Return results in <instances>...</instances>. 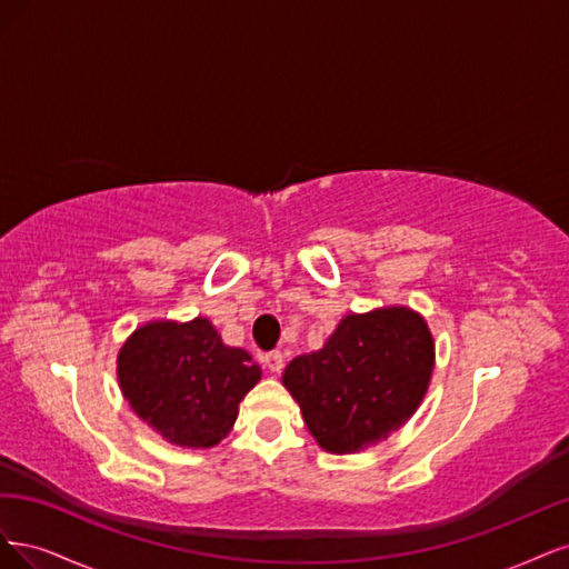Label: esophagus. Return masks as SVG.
<instances>
[{"label":"esophagus","mask_w":569,"mask_h":569,"mask_svg":"<svg viewBox=\"0 0 569 569\" xmlns=\"http://www.w3.org/2000/svg\"><path fill=\"white\" fill-rule=\"evenodd\" d=\"M264 366H267V369H269L271 373H279V371L283 369V355H281L279 350L267 352V355H264Z\"/></svg>","instance_id":"1"}]
</instances>
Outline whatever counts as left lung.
Returning <instances> with one entry per match:
<instances>
[{
	"label": "left lung",
	"instance_id": "8db88e82",
	"mask_svg": "<svg viewBox=\"0 0 569 569\" xmlns=\"http://www.w3.org/2000/svg\"><path fill=\"white\" fill-rule=\"evenodd\" d=\"M435 363L426 321L388 307L345 317L323 350L286 366L283 385L317 442L355 453L388 439L423 399Z\"/></svg>",
	"mask_w": 569,
	"mask_h": 569
}]
</instances>
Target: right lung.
<instances>
[{"label":"right lung","mask_w":569,"mask_h":569,"mask_svg":"<svg viewBox=\"0 0 569 569\" xmlns=\"http://www.w3.org/2000/svg\"><path fill=\"white\" fill-rule=\"evenodd\" d=\"M118 376L130 407L164 439L214 447L262 373L246 350L227 347L214 326L198 317L141 326L122 345Z\"/></svg>","instance_id":"obj_1"}]
</instances>
